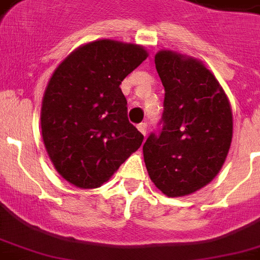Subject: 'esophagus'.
I'll return each mask as SVG.
<instances>
[{
    "instance_id": "34e87169",
    "label": "esophagus",
    "mask_w": 260,
    "mask_h": 260,
    "mask_svg": "<svg viewBox=\"0 0 260 260\" xmlns=\"http://www.w3.org/2000/svg\"><path fill=\"white\" fill-rule=\"evenodd\" d=\"M138 129L140 131V132H142L144 136H146V134H147V124H146V122H140V124L138 125Z\"/></svg>"
}]
</instances>
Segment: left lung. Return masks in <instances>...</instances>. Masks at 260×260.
Here are the masks:
<instances>
[{"label":"left lung","mask_w":260,"mask_h":260,"mask_svg":"<svg viewBox=\"0 0 260 260\" xmlns=\"http://www.w3.org/2000/svg\"><path fill=\"white\" fill-rule=\"evenodd\" d=\"M155 66L166 91L163 128L144 143V163L163 194L183 197L221 170L232 143V109L201 60L162 50L155 55Z\"/></svg>","instance_id":"obj_1"}]
</instances>
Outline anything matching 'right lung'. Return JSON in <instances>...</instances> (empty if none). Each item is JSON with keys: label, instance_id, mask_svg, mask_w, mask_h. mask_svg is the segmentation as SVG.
<instances>
[{"label": "right lung", "instance_id": "obj_1", "mask_svg": "<svg viewBox=\"0 0 260 260\" xmlns=\"http://www.w3.org/2000/svg\"><path fill=\"white\" fill-rule=\"evenodd\" d=\"M143 46L110 39L78 47L55 69L43 95V142L55 170L79 189H95L140 148L120 85L146 60Z\"/></svg>", "mask_w": 260, "mask_h": 260}]
</instances>
